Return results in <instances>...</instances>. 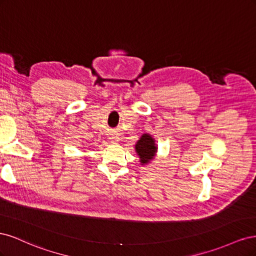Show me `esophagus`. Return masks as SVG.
I'll list each match as a JSON object with an SVG mask.
<instances>
[{"mask_svg":"<svg viewBox=\"0 0 256 256\" xmlns=\"http://www.w3.org/2000/svg\"><path fill=\"white\" fill-rule=\"evenodd\" d=\"M110 140L112 141V143H116L118 141V138H116V136H111L110 138Z\"/></svg>","mask_w":256,"mask_h":256,"instance_id":"34e87169","label":"esophagus"}]
</instances>
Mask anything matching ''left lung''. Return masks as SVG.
I'll use <instances>...</instances> for the list:
<instances>
[{
    "mask_svg": "<svg viewBox=\"0 0 256 256\" xmlns=\"http://www.w3.org/2000/svg\"><path fill=\"white\" fill-rule=\"evenodd\" d=\"M136 152L140 157L142 166L150 164L157 152V145L154 143V138L148 134H142L140 140L136 144Z\"/></svg>",
    "mask_w": 256,
    "mask_h": 256,
    "instance_id": "obj_1",
    "label": "left lung"
}]
</instances>
